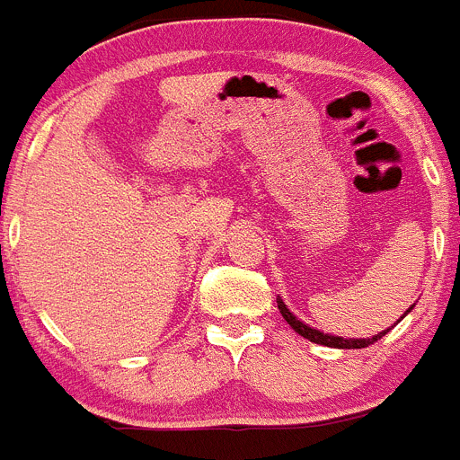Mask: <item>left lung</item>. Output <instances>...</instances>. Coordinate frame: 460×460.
I'll return each mask as SVG.
<instances>
[{"label": "left lung", "mask_w": 460, "mask_h": 460, "mask_svg": "<svg viewBox=\"0 0 460 460\" xmlns=\"http://www.w3.org/2000/svg\"><path fill=\"white\" fill-rule=\"evenodd\" d=\"M277 304H279V311H281L283 320L288 322L290 327H293L295 332L299 333V336L308 338V341L317 342V345L336 347V349H363V347L375 345L376 341H381V338H384L385 333H388V329H385V332L376 333V336H372V338H349V341H347V338H341V336H329V333H322V332H317V329L306 327L304 322H299L297 317H295L293 313H290L288 308H286V304H283L281 299H279ZM411 308H413V306H411ZM411 308H409V311H411ZM409 311H406V313H409ZM406 313H404V315H406ZM404 315H402V317H404Z\"/></svg>", "instance_id": "1"}]
</instances>
